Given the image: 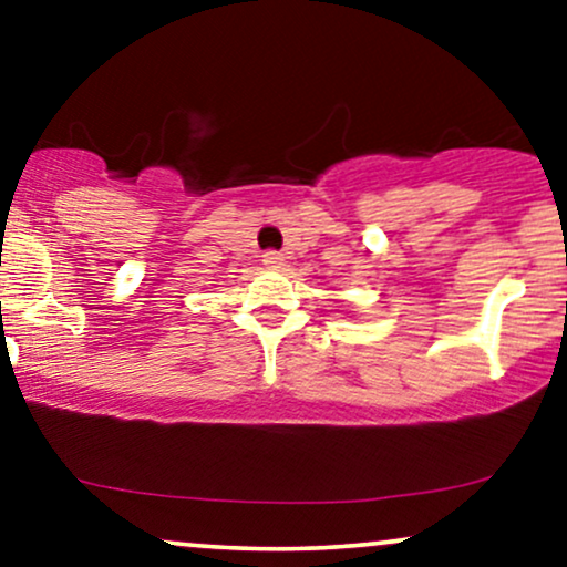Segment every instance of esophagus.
<instances>
[{"label":"esophagus","instance_id":"esophagus-1","mask_svg":"<svg viewBox=\"0 0 567 567\" xmlns=\"http://www.w3.org/2000/svg\"><path fill=\"white\" fill-rule=\"evenodd\" d=\"M261 258H264V264L269 266V269H277V266H282V261H285L282 252H277V250H266Z\"/></svg>","mask_w":567,"mask_h":567}]
</instances>
